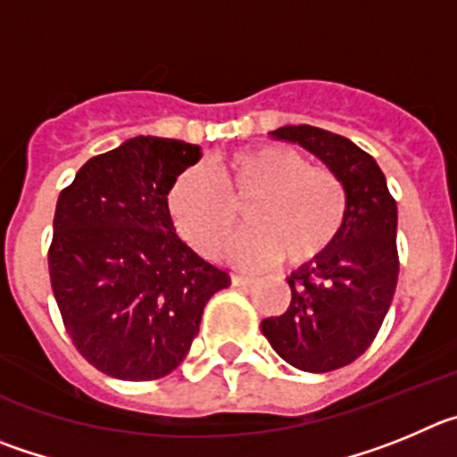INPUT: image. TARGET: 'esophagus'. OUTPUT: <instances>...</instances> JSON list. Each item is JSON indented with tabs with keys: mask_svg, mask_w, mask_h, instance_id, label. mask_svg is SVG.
<instances>
[{
	"mask_svg": "<svg viewBox=\"0 0 457 457\" xmlns=\"http://www.w3.org/2000/svg\"><path fill=\"white\" fill-rule=\"evenodd\" d=\"M232 285L234 287H250V285H254V278H250V275H232Z\"/></svg>",
	"mask_w": 457,
	"mask_h": 457,
	"instance_id": "1",
	"label": "esophagus"
}]
</instances>
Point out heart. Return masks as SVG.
Masks as SVG:
<instances>
[{
  "instance_id": "b5f03b06",
  "label": "heart",
  "mask_w": 457,
  "mask_h": 457,
  "mask_svg": "<svg viewBox=\"0 0 457 457\" xmlns=\"http://www.w3.org/2000/svg\"><path fill=\"white\" fill-rule=\"evenodd\" d=\"M244 204L248 228L229 245L237 264L259 266L273 259L305 264L341 232L346 188L326 166H310L285 145L237 150L182 172L168 191L172 225L207 257L220 254Z\"/></svg>"
}]
</instances>
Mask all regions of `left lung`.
<instances>
[{
  "label": "left lung",
  "instance_id": "1",
  "mask_svg": "<svg viewBox=\"0 0 457 457\" xmlns=\"http://www.w3.org/2000/svg\"><path fill=\"white\" fill-rule=\"evenodd\" d=\"M326 163L346 188L341 232L319 257L287 278L285 314L262 320V332L300 371L346 367L371 346L392 305L398 279L396 200L371 154L348 138L312 125L270 131Z\"/></svg>",
  "mask_w": 457,
  "mask_h": 457
}]
</instances>
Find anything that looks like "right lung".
I'll use <instances>...</instances> for the list:
<instances>
[{"label": "right lung", "mask_w": 457, "mask_h": 457, "mask_svg": "<svg viewBox=\"0 0 457 457\" xmlns=\"http://www.w3.org/2000/svg\"><path fill=\"white\" fill-rule=\"evenodd\" d=\"M200 147L137 137L88 159L59 195L49 279L77 351L118 380H157L187 357L207 300L229 287L175 232L168 191Z\"/></svg>", "instance_id": "right-lung-1"}]
</instances>
